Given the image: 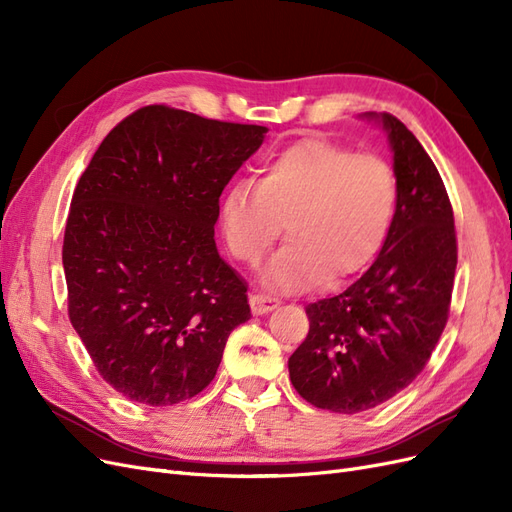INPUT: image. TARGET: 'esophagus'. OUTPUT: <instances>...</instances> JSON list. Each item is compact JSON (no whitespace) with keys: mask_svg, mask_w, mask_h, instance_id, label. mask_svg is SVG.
Instances as JSON below:
<instances>
[{"mask_svg":"<svg viewBox=\"0 0 512 512\" xmlns=\"http://www.w3.org/2000/svg\"><path fill=\"white\" fill-rule=\"evenodd\" d=\"M280 305V301L267 297V294H252L250 297V307H252V314L254 316H262V314H269L273 309Z\"/></svg>","mask_w":512,"mask_h":512,"instance_id":"esophagus-1","label":"esophagus"}]
</instances>
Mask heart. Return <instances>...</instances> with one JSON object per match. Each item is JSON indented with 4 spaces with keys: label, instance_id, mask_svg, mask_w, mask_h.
Here are the masks:
<instances>
[{
    "label": "heart",
    "instance_id": "b5f03b06",
    "mask_svg": "<svg viewBox=\"0 0 512 512\" xmlns=\"http://www.w3.org/2000/svg\"><path fill=\"white\" fill-rule=\"evenodd\" d=\"M395 209L397 179L382 158L303 138L262 164L258 183L230 185L220 230L232 258L256 265L286 224L288 243L269 260L262 282L299 292L363 271L389 235Z\"/></svg>",
    "mask_w": 512,
    "mask_h": 512
}]
</instances>
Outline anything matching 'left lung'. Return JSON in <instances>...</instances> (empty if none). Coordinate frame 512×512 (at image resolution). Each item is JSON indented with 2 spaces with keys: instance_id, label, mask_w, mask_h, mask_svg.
<instances>
[{
  "instance_id": "left-lung-1",
  "label": "left lung",
  "mask_w": 512,
  "mask_h": 512,
  "mask_svg": "<svg viewBox=\"0 0 512 512\" xmlns=\"http://www.w3.org/2000/svg\"><path fill=\"white\" fill-rule=\"evenodd\" d=\"M361 117L389 138L395 218L361 280L305 307L309 333L288 359L297 393L339 414L376 408L421 374L446 327L457 267L453 209L436 164L397 117Z\"/></svg>"
}]
</instances>
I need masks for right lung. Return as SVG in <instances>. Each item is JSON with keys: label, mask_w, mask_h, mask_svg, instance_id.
Wrapping results in <instances>:
<instances>
[{"label": "right lung", "mask_w": 512, "mask_h": 512, "mask_svg": "<svg viewBox=\"0 0 512 512\" xmlns=\"http://www.w3.org/2000/svg\"><path fill=\"white\" fill-rule=\"evenodd\" d=\"M269 128L145 106L115 126L72 196L68 314L100 376L145 406L215 378L247 284L220 256V196Z\"/></svg>", "instance_id": "add662e5"}]
</instances>
